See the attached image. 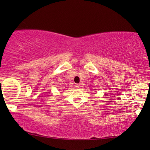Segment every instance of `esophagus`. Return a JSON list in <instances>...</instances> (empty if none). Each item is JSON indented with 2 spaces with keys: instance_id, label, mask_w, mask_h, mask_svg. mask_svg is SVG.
<instances>
[{
  "instance_id": "esophagus-1",
  "label": "esophagus",
  "mask_w": 150,
  "mask_h": 150,
  "mask_svg": "<svg viewBox=\"0 0 150 150\" xmlns=\"http://www.w3.org/2000/svg\"><path fill=\"white\" fill-rule=\"evenodd\" d=\"M75 86H76V88L81 87V85H80V84H76Z\"/></svg>"
}]
</instances>
